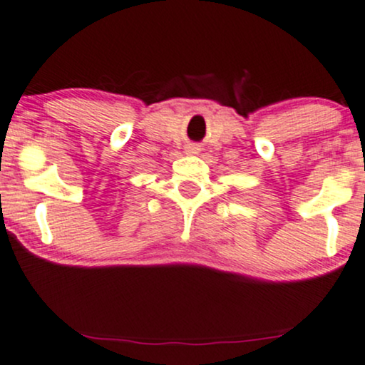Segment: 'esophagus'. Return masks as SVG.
<instances>
[{"instance_id":"esophagus-1","label":"esophagus","mask_w":365,"mask_h":365,"mask_svg":"<svg viewBox=\"0 0 365 365\" xmlns=\"http://www.w3.org/2000/svg\"><path fill=\"white\" fill-rule=\"evenodd\" d=\"M185 151L188 155H197L198 151H200V148H198V145H188L187 148H185Z\"/></svg>"}]
</instances>
